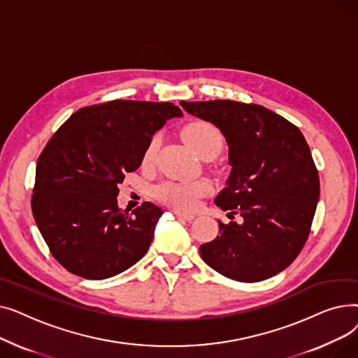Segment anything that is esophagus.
<instances>
[{
    "mask_svg": "<svg viewBox=\"0 0 358 358\" xmlns=\"http://www.w3.org/2000/svg\"><path fill=\"white\" fill-rule=\"evenodd\" d=\"M173 213L177 216V217H180V219H182V220H187V222H192L196 216L194 215H190V213H184V212H181V210H173Z\"/></svg>",
    "mask_w": 358,
    "mask_h": 358,
    "instance_id": "obj_1",
    "label": "esophagus"
}]
</instances>
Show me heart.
Listing matches in <instances>:
<instances>
[{
  "mask_svg": "<svg viewBox=\"0 0 358 358\" xmlns=\"http://www.w3.org/2000/svg\"><path fill=\"white\" fill-rule=\"evenodd\" d=\"M185 141L189 143L197 154L209 146H217L222 148L223 145V136L220 130L208 122H194L189 127L185 129ZM161 138L159 135L154 136L149 141L143 161L150 162L159 148ZM212 190V184L208 180H194V181H165L155 189V196L158 200L174 206V208L180 210H193L197 208L199 200L209 194Z\"/></svg>",
  "mask_w": 358,
  "mask_h": 358,
  "instance_id": "b5f03b06",
  "label": "heart"
}]
</instances>
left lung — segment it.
Returning a JSON list of instances; mask_svg holds the SVG:
<instances>
[{"mask_svg": "<svg viewBox=\"0 0 358 358\" xmlns=\"http://www.w3.org/2000/svg\"><path fill=\"white\" fill-rule=\"evenodd\" d=\"M180 104L227 139L232 169L215 203L242 217V223L219 220V235L200 245L203 261L245 283L283 271L302 251L319 200V176L302 131L258 104Z\"/></svg>", "mask_w": 358, "mask_h": 358, "instance_id": "obj_1", "label": "left lung"}]
</instances>
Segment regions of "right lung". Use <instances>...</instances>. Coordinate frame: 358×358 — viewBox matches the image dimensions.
I'll use <instances>...</instances> for the list:
<instances>
[{
  "label": "right lung",
  "instance_id": "1",
  "mask_svg": "<svg viewBox=\"0 0 358 358\" xmlns=\"http://www.w3.org/2000/svg\"><path fill=\"white\" fill-rule=\"evenodd\" d=\"M173 103L115 100L80 108L48 142L36 165L31 210L52 255L69 273L104 280L138 262L162 210L145 201L117 208L119 184L141 166Z\"/></svg>",
  "mask_w": 358,
  "mask_h": 358
}]
</instances>
